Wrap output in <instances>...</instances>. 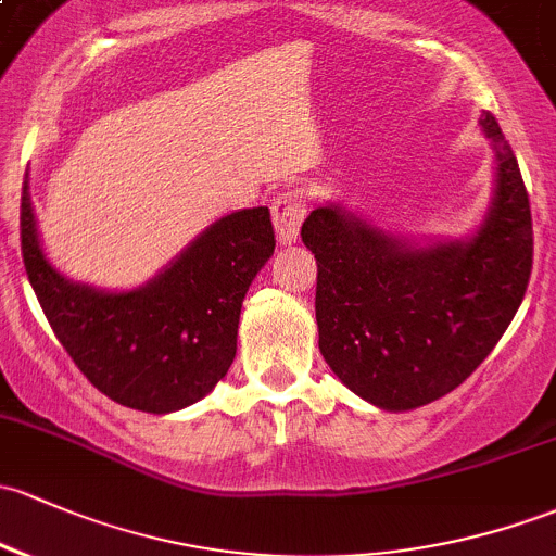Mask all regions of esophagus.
Segmentation results:
<instances>
[{"instance_id":"1","label":"esophagus","mask_w":556,"mask_h":556,"mask_svg":"<svg viewBox=\"0 0 556 556\" xmlns=\"http://www.w3.org/2000/svg\"><path fill=\"white\" fill-rule=\"evenodd\" d=\"M304 217H307V195L302 190H283L273 199V223L280 243L296 241Z\"/></svg>"}]
</instances>
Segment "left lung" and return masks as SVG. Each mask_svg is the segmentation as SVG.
<instances>
[{
  "mask_svg": "<svg viewBox=\"0 0 556 556\" xmlns=\"http://www.w3.org/2000/svg\"><path fill=\"white\" fill-rule=\"evenodd\" d=\"M495 195L480 230L427 247L318 206L302 241L318 262V348L355 395L410 410L456 390L491 355L528 291L533 219L517 156L491 111Z\"/></svg>",
  "mask_w": 556,
  "mask_h": 556,
  "instance_id": "left-lung-1",
  "label": "left lung"
}]
</instances>
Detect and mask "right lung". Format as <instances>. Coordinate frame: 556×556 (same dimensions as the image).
<instances>
[{"label": "right lung", "instance_id": "add662e5", "mask_svg": "<svg viewBox=\"0 0 556 556\" xmlns=\"http://www.w3.org/2000/svg\"><path fill=\"white\" fill-rule=\"evenodd\" d=\"M273 249L270 208H241L140 289L100 291L50 265L23 182V265L58 342L103 395L146 414L193 405L228 374L243 296Z\"/></svg>", "mask_w": 556, "mask_h": 556}]
</instances>
